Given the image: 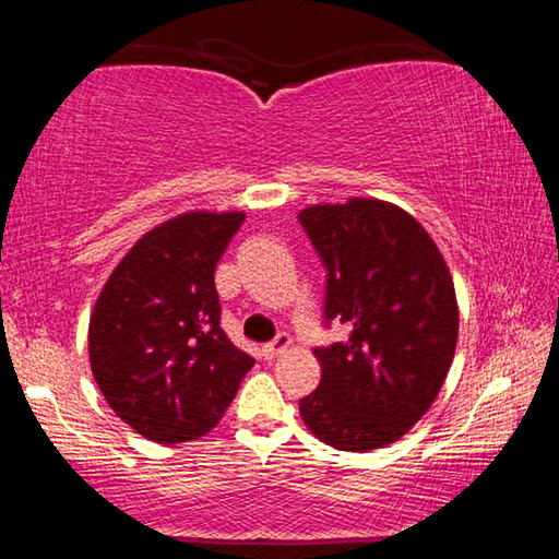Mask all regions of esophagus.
Segmentation results:
<instances>
[{"label": "esophagus", "mask_w": 559, "mask_h": 559, "mask_svg": "<svg viewBox=\"0 0 559 559\" xmlns=\"http://www.w3.org/2000/svg\"><path fill=\"white\" fill-rule=\"evenodd\" d=\"M293 345V340H290V335H286V333H281L276 340H271V343H266L261 347V353H263V357L266 359H273V357H278L281 353H286V349Z\"/></svg>", "instance_id": "1"}]
</instances>
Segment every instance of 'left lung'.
Listing matches in <instances>:
<instances>
[{
	"mask_svg": "<svg viewBox=\"0 0 559 559\" xmlns=\"http://www.w3.org/2000/svg\"><path fill=\"white\" fill-rule=\"evenodd\" d=\"M328 269L325 320L353 328L316 347L320 386L300 416L340 451L394 443L437 400L459 340L456 290L427 229L396 204L353 197L298 214Z\"/></svg>",
	"mask_w": 559,
	"mask_h": 559,
	"instance_id": "1",
	"label": "left lung"
}]
</instances>
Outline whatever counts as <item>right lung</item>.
Returning <instances> with one entry per match:
<instances>
[{
  "instance_id": "obj_1",
  "label": "right lung",
  "mask_w": 559,
  "mask_h": 559,
  "mask_svg": "<svg viewBox=\"0 0 559 559\" xmlns=\"http://www.w3.org/2000/svg\"><path fill=\"white\" fill-rule=\"evenodd\" d=\"M243 212H185L110 273L88 325L91 370L128 427L157 443L212 431L253 357L222 330L214 269Z\"/></svg>"
}]
</instances>
